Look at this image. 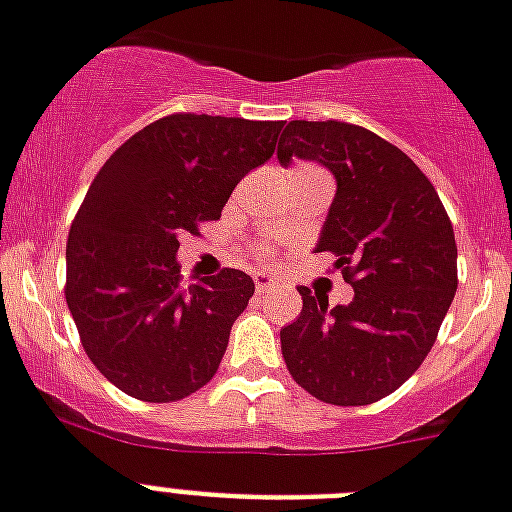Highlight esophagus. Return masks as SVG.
I'll list each match as a JSON object with an SVG mask.
<instances>
[{"instance_id": "1", "label": "esophagus", "mask_w": 512, "mask_h": 512, "mask_svg": "<svg viewBox=\"0 0 512 512\" xmlns=\"http://www.w3.org/2000/svg\"><path fill=\"white\" fill-rule=\"evenodd\" d=\"M276 289V281L270 276H265V273H257L255 276V291L257 294H268V291Z\"/></svg>"}]
</instances>
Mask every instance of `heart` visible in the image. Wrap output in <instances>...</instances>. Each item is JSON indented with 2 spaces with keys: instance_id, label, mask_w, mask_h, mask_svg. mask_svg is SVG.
<instances>
[{
  "instance_id": "heart-1",
  "label": "heart",
  "mask_w": 512,
  "mask_h": 512,
  "mask_svg": "<svg viewBox=\"0 0 512 512\" xmlns=\"http://www.w3.org/2000/svg\"><path fill=\"white\" fill-rule=\"evenodd\" d=\"M299 169H302V166H299Z\"/></svg>"
}]
</instances>
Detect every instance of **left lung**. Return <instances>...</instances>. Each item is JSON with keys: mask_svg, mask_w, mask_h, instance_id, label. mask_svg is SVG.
<instances>
[{"mask_svg": "<svg viewBox=\"0 0 512 512\" xmlns=\"http://www.w3.org/2000/svg\"><path fill=\"white\" fill-rule=\"evenodd\" d=\"M322 163L336 197L317 252H333L354 286L349 304L299 286L302 312L281 330L291 377L333 406L375 403L427 359L458 289L453 223L401 148L349 122H289L278 161Z\"/></svg>", "mask_w": 512, "mask_h": 512, "instance_id": "1", "label": "left lung"}]
</instances>
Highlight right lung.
Here are the masks:
<instances>
[{
    "instance_id": "right-lung-1",
    "label": "right lung",
    "mask_w": 512,
    "mask_h": 512,
    "mask_svg": "<svg viewBox=\"0 0 512 512\" xmlns=\"http://www.w3.org/2000/svg\"><path fill=\"white\" fill-rule=\"evenodd\" d=\"M283 122L171 114L101 166L67 236V307L85 354L137 401H182L213 380L255 283L223 268L182 283L179 236L218 221Z\"/></svg>"
}]
</instances>
